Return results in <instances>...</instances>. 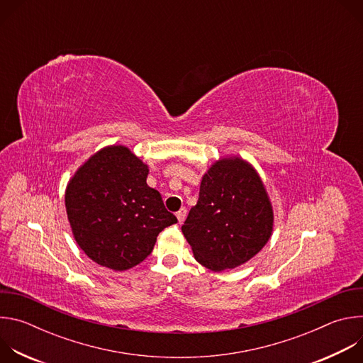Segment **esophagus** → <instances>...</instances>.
<instances>
[{"label":"esophagus","mask_w":363,"mask_h":363,"mask_svg":"<svg viewBox=\"0 0 363 363\" xmlns=\"http://www.w3.org/2000/svg\"><path fill=\"white\" fill-rule=\"evenodd\" d=\"M185 217H186V208H181L178 213H177V218L179 223H184L185 221Z\"/></svg>","instance_id":"34e87169"}]
</instances>
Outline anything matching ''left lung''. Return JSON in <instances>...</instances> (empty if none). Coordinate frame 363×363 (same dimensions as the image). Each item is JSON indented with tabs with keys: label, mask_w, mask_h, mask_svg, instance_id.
Instances as JSON below:
<instances>
[{
	"label": "left lung",
	"mask_w": 363,
	"mask_h": 363,
	"mask_svg": "<svg viewBox=\"0 0 363 363\" xmlns=\"http://www.w3.org/2000/svg\"><path fill=\"white\" fill-rule=\"evenodd\" d=\"M273 225V205L260 175L245 160L227 157L203 174L182 233L199 264L224 272L251 260L270 240Z\"/></svg>",
	"instance_id": "left-lung-1"
}]
</instances>
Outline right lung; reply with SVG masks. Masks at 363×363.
I'll list each match as a JSON object with an SVG mask.
<instances>
[{"label": "right lung", "instance_id": "right-lung-1", "mask_svg": "<svg viewBox=\"0 0 363 363\" xmlns=\"http://www.w3.org/2000/svg\"><path fill=\"white\" fill-rule=\"evenodd\" d=\"M147 165L123 145L101 147L70 178L65 202L73 237L94 263L125 272L152 252L177 223L146 184Z\"/></svg>", "mask_w": 363, "mask_h": 363}]
</instances>
